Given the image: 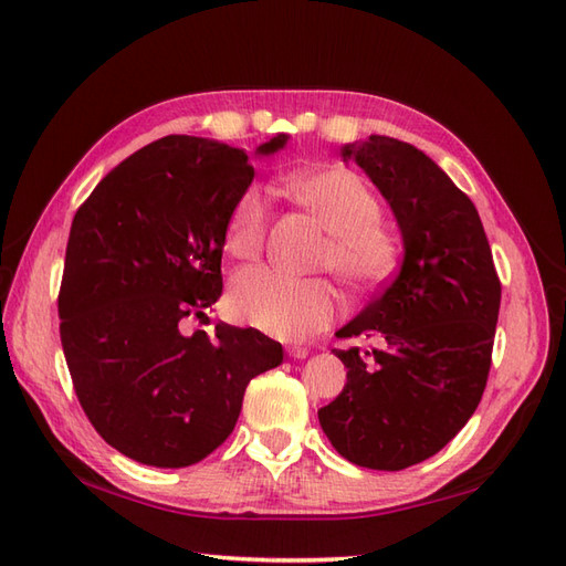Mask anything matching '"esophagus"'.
Instances as JSON below:
<instances>
[{
    "label": "esophagus",
    "mask_w": 566,
    "mask_h": 566,
    "mask_svg": "<svg viewBox=\"0 0 566 566\" xmlns=\"http://www.w3.org/2000/svg\"><path fill=\"white\" fill-rule=\"evenodd\" d=\"M286 354L292 359H306L308 357V349L306 347H298V345H292V347H286Z\"/></svg>",
    "instance_id": "34e87169"
}]
</instances>
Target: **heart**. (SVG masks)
<instances>
[{
    "instance_id": "heart-1",
    "label": "heart",
    "mask_w": 566,
    "mask_h": 566,
    "mask_svg": "<svg viewBox=\"0 0 566 566\" xmlns=\"http://www.w3.org/2000/svg\"><path fill=\"white\" fill-rule=\"evenodd\" d=\"M292 190L327 233L318 265L333 270L352 292H371L386 284L400 262V241L380 221L378 195L359 174L333 166L298 176ZM270 197L248 186L235 197L227 223V248L233 258L255 260L265 251ZM231 311L239 321L280 339H306L333 323L335 286L321 280H296L270 268H248L231 284Z\"/></svg>"
}]
</instances>
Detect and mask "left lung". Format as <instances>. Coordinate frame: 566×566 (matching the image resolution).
I'll list each match as a JSON object with an SVG mask.
<instances>
[{
    "instance_id": "1",
    "label": "left lung",
    "mask_w": 566,
    "mask_h": 566,
    "mask_svg": "<svg viewBox=\"0 0 566 566\" xmlns=\"http://www.w3.org/2000/svg\"><path fill=\"white\" fill-rule=\"evenodd\" d=\"M384 192L405 260L384 292L337 337L347 386L318 410L335 451L371 470H402L439 453L478 410L488 386L502 282L470 197L412 144L371 135L343 147Z\"/></svg>"
}]
</instances>
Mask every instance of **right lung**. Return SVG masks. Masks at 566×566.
Masks as SVG:
<instances>
[{
    "label": "right lung",
    "instance_id": "right-lung-1",
    "mask_svg": "<svg viewBox=\"0 0 566 566\" xmlns=\"http://www.w3.org/2000/svg\"><path fill=\"white\" fill-rule=\"evenodd\" d=\"M253 176L243 149L168 135L76 209L57 296L64 359L88 422L133 461L200 463L229 439L251 378L282 364L255 327L186 333L221 296L229 214Z\"/></svg>",
    "mask_w": 566,
    "mask_h": 566
}]
</instances>
